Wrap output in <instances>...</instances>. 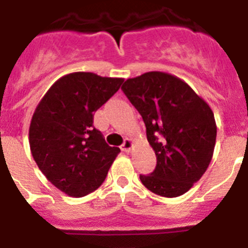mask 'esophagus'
<instances>
[{"instance_id": "34e87169", "label": "esophagus", "mask_w": 248, "mask_h": 248, "mask_svg": "<svg viewBox=\"0 0 248 248\" xmlns=\"http://www.w3.org/2000/svg\"><path fill=\"white\" fill-rule=\"evenodd\" d=\"M120 148H122L123 151H128V153H129L131 149L134 148V141H133L131 139H126L125 141L123 143V145L120 146Z\"/></svg>"}]
</instances>
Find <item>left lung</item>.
I'll return each instance as SVG.
<instances>
[{
    "label": "left lung",
    "instance_id": "8db88e82",
    "mask_svg": "<svg viewBox=\"0 0 248 248\" xmlns=\"http://www.w3.org/2000/svg\"><path fill=\"white\" fill-rule=\"evenodd\" d=\"M143 117L156 168L140 175L146 189L177 198L191 189L211 163L217 126L210 105L176 76L148 72L122 87Z\"/></svg>",
    "mask_w": 248,
    "mask_h": 248
}]
</instances>
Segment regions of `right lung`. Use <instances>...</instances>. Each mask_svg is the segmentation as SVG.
<instances>
[{"mask_svg":"<svg viewBox=\"0 0 248 248\" xmlns=\"http://www.w3.org/2000/svg\"><path fill=\"white\" fill-rule=\"evenodd\" d=\"M123 78L74 72L43 95L30 124V148L47 180L72 198L97 190L120 153L93 125L94 113L120 88Z\"/></svg>","mask_w":248,"mask_h":248,"instance_id":"1","label":"right lung"}]
</instances>
